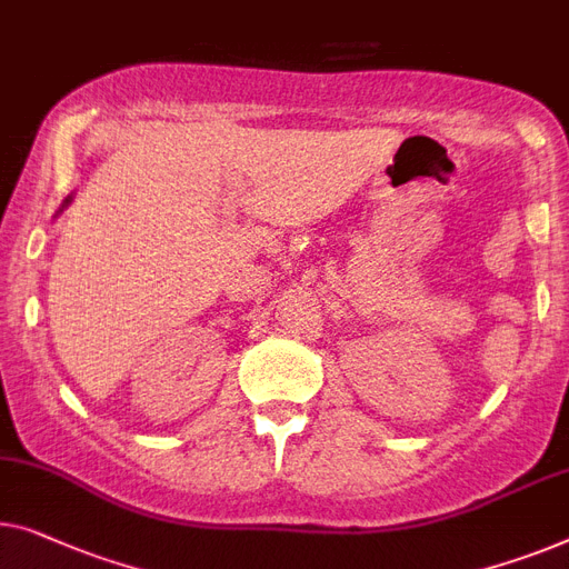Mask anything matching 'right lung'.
<instances>
[{
  "mask_svg": "<svg viewBox=\"0 0 569 569\" xmlns=\"http://www.w3.org/2000/svg\"><path fill=\"white\" fill-rule=\"evenodd\" d=\"M69 202H71V197H69V200H66V202H63V204H69Z\"/></svg>",
  "mask_w": 569,
  "mask_h": 569,
  "instance_id": "1",
  "label": "right lung"
}]
</instances>
